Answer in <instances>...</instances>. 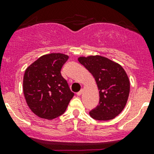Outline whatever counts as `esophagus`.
<instances>
[{"label":"esophagus","mask_w":154,"mask_h":154,"mask_svg":"<svg viewBox=\"0 0 154 154\" xmlns=\"http://www.w3.org/2000/svg\"><path fill=\"white\" fill-rule=\"evenodd\" d=\"M82 92H83V89H81V90H80L79 92H77V93H76V95H77V96H81Z\"/></svg>","instance_id":"1"}]
</instances>
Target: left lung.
Returning <instances> with one entry per match:
<instances>
[{"label":"left lung","instance_id":"left-lung-1","mask_svg":"<svg viewBox=\"0 0 154 154\" xmlns=\"http://www.w3.org/2000/svg\"><path fill=\"white\" fill-rule=\"evenodd\" d=\"M79 62L93 75L99 90V102L89 114L97 120H109L119 115L127 102L130 81L123 68L100 55L80 57Z\"/></svg>","mask_w":154,"mask_h":154}]
</instances>
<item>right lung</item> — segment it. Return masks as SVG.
<instances>
[{"mask_svg":"<svg viewBox=\"0 0 154 154\" xmlns=\"http://www.w3.org/2000/svg\"><path fill=\"white\" fill-rule=\"evenodd\" d=\"M68 58L61 53L43 55L24 72V97L31 111L39 117L53 119L62 115L74 96L61 74Z\"/></svg>","mask_w":154,"mask_h":154,"instance_id":"obj_1","label":"right lung"}]
</instances>
